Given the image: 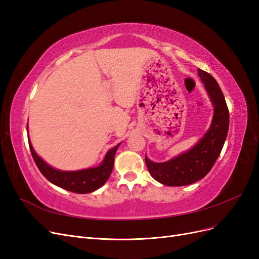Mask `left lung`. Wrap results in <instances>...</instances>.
<instances>
[{"instance_id":"1","label":"left lung","mask_w":259,"mask_h":259,"mask_svg":"<svg viewBox=\"0 0 259 259\" xmlns=\"http://www.w3.org/2000/svg\"><path fill=\"white\" fill-rule=\"evenodd\" d=\"M199 76L214 107V114L207 132L188 151L166 162H153L146 156L150 175L162 185L187 186L207 175L222 152L229 130V110L224 94L209 73L199 69Z\"/></svg>"}]
</instances>
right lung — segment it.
<instances>
[{"label":"right lung","mask_w":259,"mask_h":259,"mask_svg":"<svg viewBox=\"0 0 259 259\" xmlns=\"http://www.w3.org/2000/svg\"><path fill=\"white\" fill-rule=\"evenodd\" d=\"M28 140L31 154L33 156L37 168L40 169L44 177L55 186L75 193H90L105 185L111 175L114 164V155L117 148L121 145L117 144L115 147L110 149L98 166L79 170H60L51 166L50 164L41 159L34 151L29 138Z\"/></svg>","instance_id":"right-lung-1"}]
</instances>
